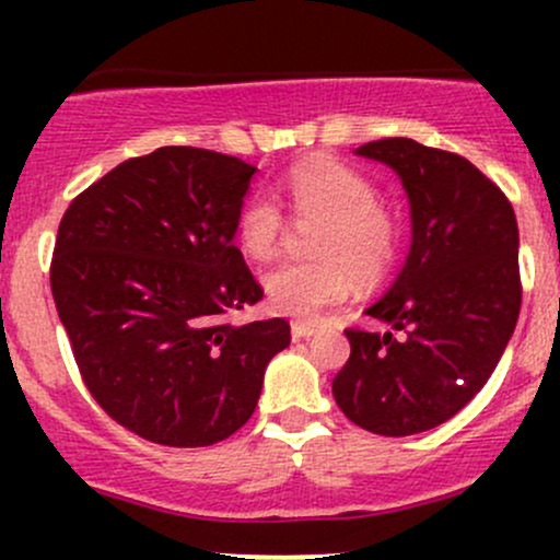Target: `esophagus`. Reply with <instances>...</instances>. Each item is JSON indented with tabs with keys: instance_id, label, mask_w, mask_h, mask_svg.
<instances>
[{
	"instance_id": "obj_1",
	"label": "esophagus",
	"mask_w": 560,
	"mask_h": 560,
	"mask_svg": "<svg viewBox=\"0 0 560 560\" xmlns=\"http://www.w3.org/2000/svg\"><path fill=\"white\" fill-rule=\"evenodd\" d=\"M313 334H316V326H313L311 320H294V324H292V339H294V342L313 337Z\"/></svg>"
}]
</instances>
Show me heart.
Here are the masks:
<instances>
[{
    "label": "heart",
    "instance_id": "heart-1",
    "mask_svg": "<svg viewBox=\"0 0 560 560\" xmlns=\"http://www.w3.org/2000/svg\"><path fill=\"white\" fill-rule=\"evenodd\" d=\"M284 197L298 223L313 231V262H281L262 276L268 305L281 316L313 318L345 300L352 276L374 284L397 249V223L363 173L331 158L298 163L284 178ZM287 234L284 213L268 195H253L236 215V242L253 260H271Z\"/></svg>",
    "mask_w": 560,
    "mask_h": 560
}]
</instances>
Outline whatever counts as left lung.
I'll return each instance as SVG.
<instances>
[{
    "label": "left lung",
    "mask_w": 560,
    "mask_h": 560,
    "mask_svg": "<svg viewBox=\"0 0 560 560\" xmlns=\"http://www.w3.org/2000/svg\"><path fill=\"white\" fill-rule=\"evenodd\" d=\"M355 155L389 165L402 182L410 249L384 298L365 307L389 329L345 331L350 361L334 376V400L374 434L429 432L474 400L516 329V215L503 191L453 152L400 137L369 141Z\"/></svg>",
    "instance_id": "left-lung-1"
}]
</instances>
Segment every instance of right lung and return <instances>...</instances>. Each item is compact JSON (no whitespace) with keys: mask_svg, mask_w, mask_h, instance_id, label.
<instances>
[{"mask_svg":"<svg viewBox=\"0 0 560 560\" xmlns=\"http://www.w3.org/2000/svg\"><path fill=\"white\" fill-rule=\"evenodd\" d=\"M255 171L160 147L89 186L57 231L52 294L83 382L158 445L208 447L242 429L289 347L284 318L226 320L262 300L234 247Z\"/></svg>","mask_w":560,"mask_h":560,"instance_id":"right-lung-1","label":"right lung"}]
</instances>
